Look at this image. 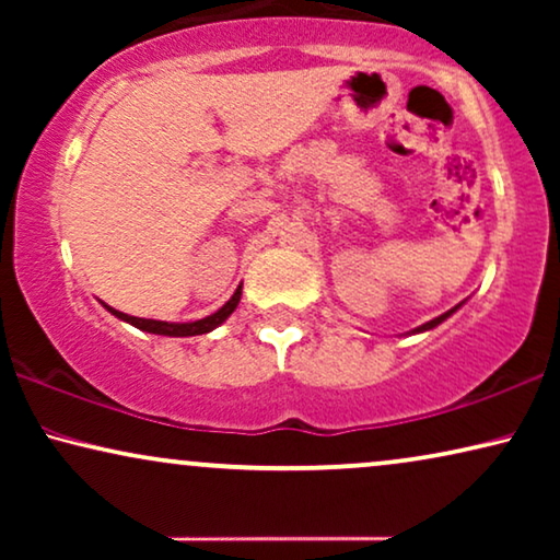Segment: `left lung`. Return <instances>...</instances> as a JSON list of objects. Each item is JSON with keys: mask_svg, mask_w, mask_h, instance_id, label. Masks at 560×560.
<instances>
[{"mask_svg": "<svg viewBox=\"0 0 560 560\" xmlns=\"http://www.w3.org/2000/svg\"><path fill=\"white\" fill-rule=\"evenodd\" d=\"M458 308H462V305H454V308L451 311H446L443 313V316H439V318H433V320H428V324H423V326H418V328H412V331H408V334H423V331H431V328H435L439 324H443V320H446L451 313H456Z\"/></svg>", "mask_w": 560, "mask_h": 560, "instance_id": "8db88e82", "label": "left lung"}]
</instances>
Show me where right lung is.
Segmentation results:
<instances>
[{
  "label": "right lung",
  "instance_id": "1",
  "mask_svg": "<svg viewBox=\"0 0 560 560\" xmlns=\"http://www.w3.org/2000/svg\"><path fill=\"white\" fill-rule=\"evenodd\" d=\"M240 298H242V285L234 290V295L229 298V301L221 305L217 313H211V316H206L201 320H190V324H171V320L127 316V313L112 308V305H106V303H104V308L109 311L112 316L127 320V324H132V326L140 328V331H148V334H160V336H201V334H209L217 326L224 324V320L234 313L236 305H240Z\"/></svg>",
  "mask_w": 560,
  "mask_h": 560
}]
</instances>
